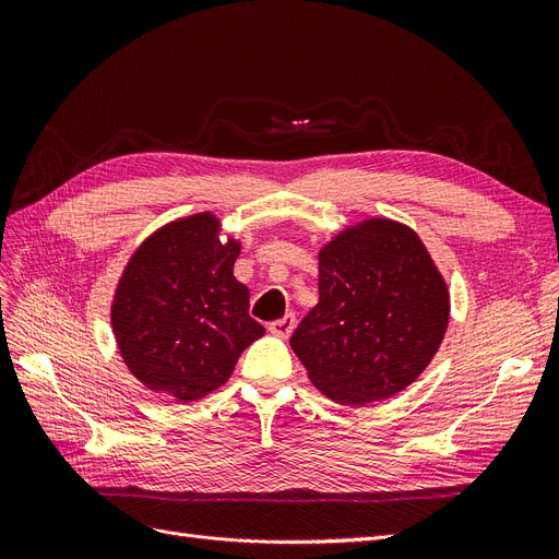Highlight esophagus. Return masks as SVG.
Masks as SVG:
<instances>
[{
    "label": "esophagus",
    "instance_id": "obj_1",
    "mask_svg": "<svg viewBox=\"0 0 559 559\" xmlns=\"http://www.w3.org/2000/svg\"><path fill=\"white\" fill-rule=\"evenodd\" d=\"M294 326H296V317L294 314H286V317L277 319V321H270L267 331L273 333V335H277V337H289Z\"/></svg>",
    "mask_w": 559,
    "mask_h": 559
}]
</instances>
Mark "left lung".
Segmentation results:
<instances>
[{"label":"left lung","mask_w":559,"mask_h":559,"mask_svg":"<svg viewBox=\"0 0 559 559\" xmlns=\"http://www.w3.org/2000/svg\"><path fill=\"white\" fill-rule=\"evenodd\" d=\"M448 319V286L417 233L370 218L319 251V302L292 349L319 392L364 405L419 378Z\"/></svg>","instance_id":"obj_1"}]
</instances>
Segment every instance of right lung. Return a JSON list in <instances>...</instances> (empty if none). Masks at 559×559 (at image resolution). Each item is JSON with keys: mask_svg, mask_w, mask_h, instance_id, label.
Listing matches in <instances>:
<instances>
[{"mask_svg": "<svg viewBox=\"0 0 559 559\" xmlns=\"http://www.w3.org/2000/svg\"><path fill=\"white\" fill-rule=\"evenodd\" d=\"M216 233L218 222L205 212L151 235L130 259L111 306L130 373L186 403L222 386L265 333L249 317V289L233 277L240 245H222Z\"/></svg>", "mask_w": 559, "mask_h": 559, "instance_id": "obj_1", "label": "right lung"}]
</instances>
